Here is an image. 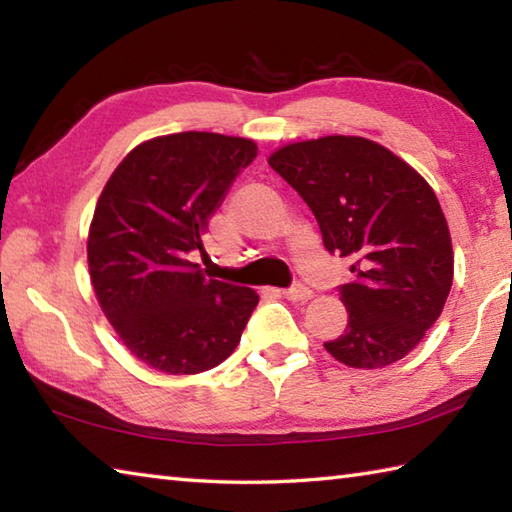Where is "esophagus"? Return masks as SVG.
Returning <instances> with one entry per match:
<instances>
[{
	"instance_id": "1",
	"label": "esophagus",
	"mask_w": 512,
	"mask_h": 512,
	"mask_svg": "<svg viewBox=\"0 0 512 512\" xmlns=\"http://www.w3.org/2000/svg\"><path fill=\"white\" fill-rule=\"evenodd\" d=\"M282 293H284V298L293 300V302H305V300H309L311 296H314V291H311L309 287H305V284H300V282L291 284V287L284 289Z\"/></svg>"
}]
</instances>
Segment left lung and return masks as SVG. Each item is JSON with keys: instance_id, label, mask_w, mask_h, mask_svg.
Segmentation results:
<instances>
[{"instance_id": "left-lung-1", "label": "left lung", "mask_w": 512, "mask_h": 512, "mask_svg": "<svg viewBox=\"0 0 512 512\" xmlns=\"http://www.w3.org/2000/svg\"><path fill=\"white\" fill-rule=\"evenodd\" d=\"M268 164L314 212L329 253L352 259L354 280L339 287L348 327L325 350L350 368L404 359L454 280L452 237L427 180L381 144L348 135L287 144Z\"/></svg>"}]
</instances>
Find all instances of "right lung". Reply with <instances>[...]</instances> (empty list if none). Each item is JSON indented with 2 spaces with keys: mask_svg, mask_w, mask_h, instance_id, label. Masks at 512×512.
I'll return each instance as SVG.
<instances>
[{
  "mask_svg": "<svg viewBox=\"0 0 512 512\" xmlns=\"http://www.w3.org/2000/svg\"><path fill=\"white\" fill-rule=\"evenodd\" d=\"M257 144L176 133L121 160L99 196L88 237L92 287L119 339L146 366L196 375L235 352L259 296L212 280L189 262L210 216Z\"/></svg>",
  "mask_w": 512,
  "mask_h": 512,
  "instance_id": "1",
  "label": "right lung"
}]
</instances>
